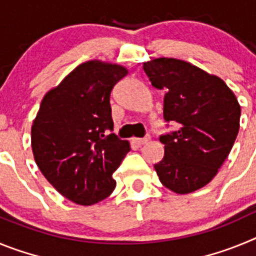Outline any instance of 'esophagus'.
Listing matches in <instances>:
<instances>
[{
  "label": "esophagus",
  "mask_w": 256,
  "mask_h": 256,
  "mask_svg": "<svg viewBox=\"0 0 256 256\" xmlns=\"http://www.w3.org/2000/svg\"><path fill=\"white\" fill-rule=\"evenodd\" d=\"M148 141H150V137H144V138H133V142H134L136 144H138V146L148 144Z\"/></svg>",
  "instance_id": "obj_1"
}]
</instances>
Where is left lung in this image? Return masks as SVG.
<instances>
[{
  "mask_svg": "<svg viewBox=\"0 0 256 256\" xmlns=\"http://www.w3.org/2000/svg\"><path fill=\"white\" fill-rule=\"evenodd\" d=\"M152 87L164 90V120L178 130L160 136L164 158L154 165L160 182L190 194L216 177L232 150L241 108L220 78L177 58L144 62ZM169 126V124H166Z\"/></svg>",
  "mask_w": 256,
  "mask_h": 256,
  "instance_id": "8db88e82",
  "label": "left lung"
}]
</instances>
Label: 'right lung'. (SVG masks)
Segmentation results:
<instances>
[{"label": "right lung", "instance_id": "right-lung-1", "mask_svg": "<svg viewBox=\"0 0 256 256\" xmlns=\"http://www.w3.org/2000/svg\"><path fill=\"white\" fill-rule=\"evenodd\" d=\"M126 68L87 61L44 94L32 126V150L47 180L68 200L92 205L108 198L130 142L112 132L110 94Z\"/></svg>", "mask_w": 256, "mask_h": 256}]
</instances>
